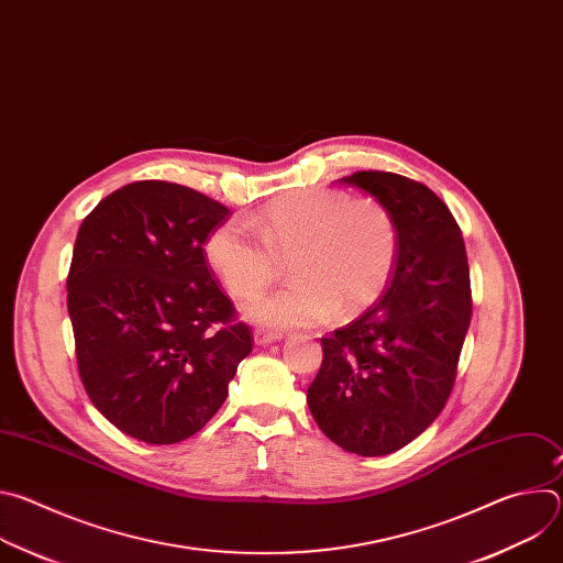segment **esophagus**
<instances>
[{
    "instance_id": "esophagus-1",
    "label": "esophagus",
    "mask_w": 563,
    "mask_h": 563,
    "mask_svg": "<svg viewBox=\"0 0 563 563\" xmlns=\"http://www.w3.org/2000/svg\"><path fill=\"white\" fill-rule=\"evenodd\" d=\"M280 339H283V334H278V332H267V330H256L254 332V343L256 345H272Z\"/></svg>"
}]
</instances>
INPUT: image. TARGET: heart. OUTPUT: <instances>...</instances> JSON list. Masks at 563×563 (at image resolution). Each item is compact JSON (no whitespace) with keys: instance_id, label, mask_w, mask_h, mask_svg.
Instances as JSON below:
<instances>
[{"instance_id":"1","label":"heart","mask_w":563,"mask_h":563,"mask_svg":"<svg viewBox=\"0 0 563 563\" xmlns=\"http://www.w3.org/2000/svg\"><path fill=\"white\" fill-rule=\"evenodd\" d=\"M398 252L391 213L376 200L334 189H300L250 218L224 220L205 240V261L240 300L263 294L289 261L294 283L252 307L269 330L311 328L369 307L385 289Z\"/></svg>"}]
</instances>
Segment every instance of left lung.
<instances>
[{
    "instance_id": "obj_1",
    "label": "left lung",
    "mask_w": 563,
    "mask_h": 563,
    "mask_svg": "<svg viewBox=\"0 0 563 563\" xmlns=\"http://www.w3.org/2000/svg\"><path fill=\"white\" fill-rule=\"evenodd\" d=\"M341 183L369 194L394 218L398 252L389 287L323 343L307 406L328 439L358 456L415 441L445 408L470 328L463 235L426 185L387 172Z\"/></svg>"
}]
</instances>
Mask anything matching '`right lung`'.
Instances as JSON below:
<instances>
[{"label":"right lung","mask_w":563,"mask_h":563,"mask_svg":"<svg viewBox=\"0 0 563 563\" xmlns=\"http://www.w3.org/2000/svg\"><path fill=\"white\" fill-rule=\"evenodd\" d=\"M229 209L142 180L107 196L75 238L66 278L79 378L124 434L169 445L220 410L252 332L205 261Z\"/></svg>","instance_id":"obj_1"}]
</instances>
